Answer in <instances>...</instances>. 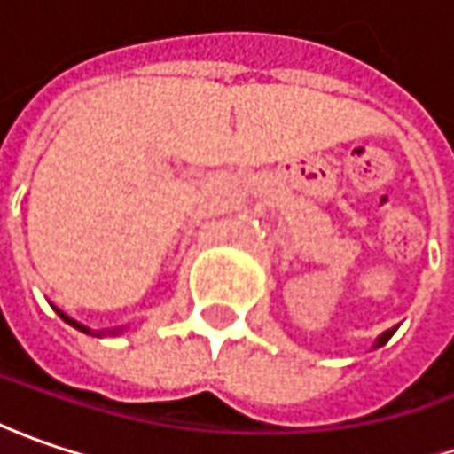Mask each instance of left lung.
<instances>
[{
	"mask_svg": "<svg viewBox=\"0 0 454 454\" xmlns=\"http://www.w3.org/2000/svg\"><path fill=\"white\" fill-rule=\"evenodd\" d=\"M396 327H399V325H394V327H388V330H384V333H381V335L376 338V343H373V350H376V348H381V345L388 343V338H391V335L396 333Z\"/></svg>",
	"mask_w": 454,
	"mask_h": 454,
	"instance_id": "8db88e82",
	"label": "left lung"
}]
</instances>
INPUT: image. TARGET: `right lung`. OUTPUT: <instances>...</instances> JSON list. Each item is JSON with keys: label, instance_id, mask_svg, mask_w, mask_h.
Masks as SVG:
<instances>
[{"label": "right lung", "instance_id": "add662e5", "mask_svg": "<svg viewBox=\"0 0 454 454\" xmlns=\"http://www.w3.org/2000/svg\"><path fill=\"white\" fill-rule=\"evenodd\" d=\"M52 309L60 315V320H66L68 325H73L75 330H81V333H86V335H96V338H104V335H119V333H124V327H116V330H109V333H96V330H90V327H86L83 323H78V320H73L70 315H66L63 309H58V307L52 305Z\"/></svg>", "mask_w": 454, "mask_h": 454}]
</instances>
